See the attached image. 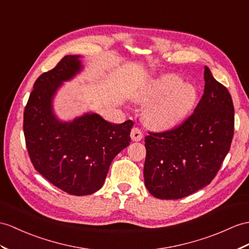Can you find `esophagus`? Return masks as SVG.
Returning <instances> with one entry per match:
<instances>
[{
  "label": "esophagus",
  "instance_id": "1",
  "mask_svg": "<svg viewBox=\"0 0 249 249\" xmlns=\"http://www.w3.org/2000/svg\"><path fill=\"white\" fill-rule=\"evenodd\" d=\"M131 138L133 142H141L142 139V132L138 128H133L131 131Z\"/></svg>",
  "mask_w": 249,
  "mask_h": 249
}]
</instances>
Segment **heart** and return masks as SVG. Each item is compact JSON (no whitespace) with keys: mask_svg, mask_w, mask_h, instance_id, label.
<instances>
[{"mask_svg":"<svg viewBox=\"0 0 249 249\" xmlns=\"http://www.w3.org/2000/svg\"><path fill=\"white\" fill-rule=\"evenodd\" d=\"M196 89L181 83L178 75L166 74L151 81L134 96L137 104L148 105L143 120L150 128L170 129L179 124L195 104Z\"/></svg>","mask_w":249,"mask_h":249,"instance_id":"b5f03b06","label":"heart"}]
</instances>
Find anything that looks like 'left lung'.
<instances>
[{
  "instance_id": "left-lung-1",
  "label": "left lung",
  "mask_w": 249,
  "mask_h": 249,
  "mask_svg": "<svg viewBox=\"0 0 249 249\" xmlns=\"http://www.w3.org/2000/svg\"><path fill=\"white\" fill-rule=\"evenodd\" d=\"M204 94L183 124L145 136L144 185L153 196L178 199L209 185L229 152L234 108L228 89L205 66Z\"/></svg>"
}]
</instances>
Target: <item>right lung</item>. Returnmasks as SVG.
<instances>
[{
	"instance_id": "add662e5",
	"label": "right lung",
	"mask_w": 249,
	"mask_h": 249,
	"mask_svg": "<svg viewBox=\"0 0 249 249\" xmlns=\"http://www.w3.org/2000/svg\"><path fill=\"white\" fill-rule=\"evenodd\" d=\"M81 56H65L42 74L24 111V135L36 170L72 196H88L104 186L111 162L131 142L132 120L115 124L97 113L70 121L59 119L53 101L63 82L83 69Z\"/></svg>"
}]
</instances>
